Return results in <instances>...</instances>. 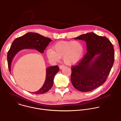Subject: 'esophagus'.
Listing matches in <instances>:
<instances>
[{
    "mask_svg": "<svg viewBox=\"0 0 121 121\" xmlns=\"http://www.w3.org/2000/svg\"><path fill=\"white\" fill-rule=\"evenodd\" d=\"M65 66H64V65H60V66H59V69H60V70H62V69H63L64 67H65Z\"/></svg>",
    "mask_w": 121,
    "mask_h": 121,
    "instance_id": "esophagus-1",
    "label": "esophagus"
}]
</instances>
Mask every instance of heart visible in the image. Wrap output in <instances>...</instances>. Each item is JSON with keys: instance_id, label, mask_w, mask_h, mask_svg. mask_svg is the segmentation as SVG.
<instances>
[{"instance_id": "b5f03b06", "label": "heart", "mask_w": 121, "mask_h": 121, "mask_svg": "<svg viewBox=\"0 0 121 121\" xmlns=\"http://www.w3.org/2000/svg\"><path fill=\"white\" fill-rule=\"evenodd\" d=\"M83 53L84 48L80 42L61 41L56 43L52 49H48L46 54L51 61L58 62L63 57V61L66 65L72 66L80 61Z\"/></svg>"}]
</instances>
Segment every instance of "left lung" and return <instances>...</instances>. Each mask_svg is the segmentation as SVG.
I'll return each mask as SVG.
<instances>
[{
	"mask_svg": "<svg viewBox=\"0 0 121 121\" xmlns=\"http://www.w3.org/2000/svg\"><path fill=\"white\" fill-rule=\"evenodd\" d=\"M74 39L84 40L87 52L77 65L72 67L71 82L76 90L89 92L106 81L114 62L113 46L108 38L94 32Z\"/></svg>",
	"mask_w": 121,
	"mask_h": 121,
	"instance_id": "8db88e82",
	"label": "left lung"
}]
</instances>
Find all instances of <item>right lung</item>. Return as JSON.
Wrapping results in <instances>:
<instances>
[{"label":"right lung","instance_id":"right-lung-1","mask_svg":"<svg viewBox=\"0 0 121 121\" xmlns=\"http://www.w3.org/2000/svg\"><path fill=\"white\" fill-rule=\"evenodd\" d=\"M52 40L48 38L45 37L34 32H28L24 35L16 39L12 43L7 56L8 66L10 73L12 61L19 51L26 49H34L41 53H43L44 50ZM59 70V69L57 65L49 66L47 68L46 79L43 85L39 91L32 92V93L40 94L48 92L52 88L54 83V77Z\"/></svg>","mask_w":121,"mask_h":121}]
</instances>
